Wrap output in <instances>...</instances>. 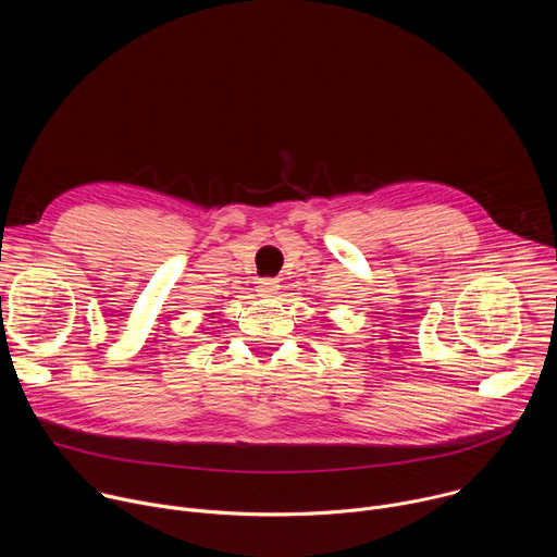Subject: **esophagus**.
<instances>
[{"label": "esophagus", "instance_id": "1", "mask_svg": "<svg viewBox=\"0 0 557 557\" xmlns=\"http://www.w3.org/2000/svg\"><path fill=\"white\" fill-rule=\"evenodd\" d=\"M277 290H280V284H277L275 280H260V282H258V293L264 295V297H271V295H275Z\"/></svg>", "mask_w": 557, "mask_h": 557}]
</instances>
